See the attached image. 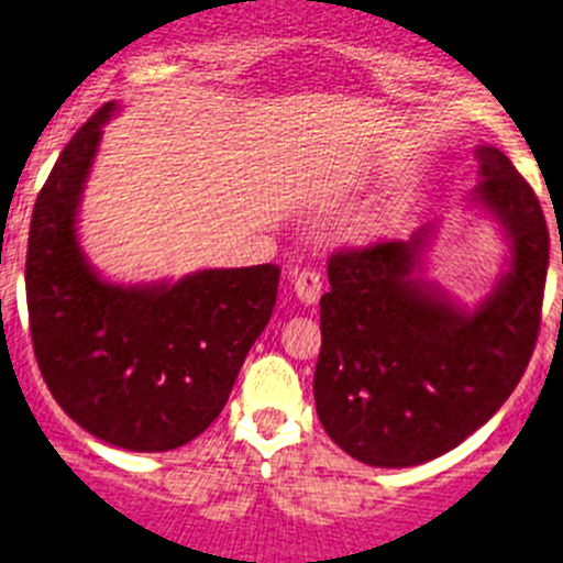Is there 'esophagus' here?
I'll return each mask as SVG.
<instances>
[{
	"label": "esophagus",
	"instance_id": "esophagus-1",
	"mask_svg": "<svg viewBox=\"0 0 563 563\" xmlns=\"http://www.w3.org/2000/svg\"><path fill=\"white\" fill-rule=\"evenodd\" d=\"M292 290H296L301 303H316L323 292V278L318 271H296L292 278Z\"/></svg>",
	"mask_w": 563,
	"mask_h": 563
}]
</instances>
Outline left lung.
<instances>
[{
    "label": "left lung",
    "instance_id": "1",
    "mask_svg": "<svg viewBox=\"0 0 563 563\" xmlns=\"http://www.w3.org/2000/svg\"><path fill=\"white\" fill-rule=\"evenodd\" d=\"M477 162L472 203L503 225L510 267L474 309L419 278L435 223L407 242L329 256L316 410L340 450L368 466H419L455 450L505 405L533 354L548 220L503 151L481 144Z\"/></svg>",
    "mask_w": 563,
    "mask_h": 563
}]
</instances>
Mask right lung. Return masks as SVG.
Listing matches in <instances>:
<instances>
[{"label": "right lung", "instance_id": "right-lung-1", "mask_svg": "<svg viewBox=\"0 0 563 563\" xmlns=\"http://www.w3.org/2000/svg\"><path fill=\"white\" fill-rule=\"evenodd\" d=\"M106 102L55 162L30 220L27 312L46 388L75 424L131 452L178 450L229 401L276 307L278 267L198 271L178 282L113 285L77 240L82 187Z\"/></svg>", "mask_w": 563, "mask_h": 563}]
</instances>
